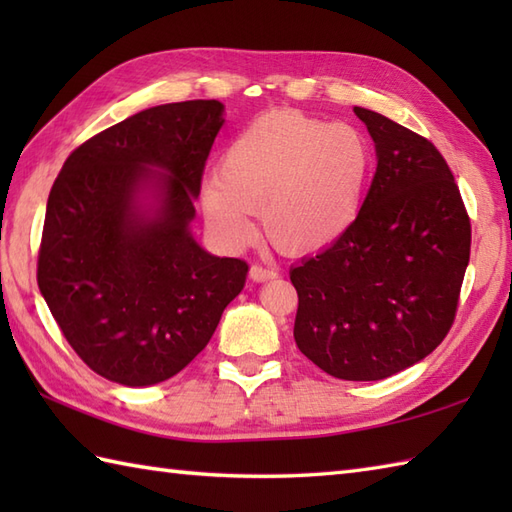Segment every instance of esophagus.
<instances>
[{
    "label": "esophagus",
    "mask_w": 512,
    "mask_h": 512,
    "mask_svg": "<svg viewBox=\"0 0 512 512\" xmlns=\"http://www.w3.org/2000/svg\"><path fill=\"white\" fill-rule=\"evenodd\" d=\"M248 275H250V279H253V281H268V279H275L277 277V270L253 264V266H250V270H248Z\"/></svg>",
    "instance_id": "1"
}]
</instances>
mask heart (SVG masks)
<instances>
[{
    "mask_svg": "<svg viewBox=\"0 0 512 512\" xmlns=\"http://www.w3.org/2000/svg\"><path fill=\"white\" fill-rule=\"evenodd\" d=\"M374 147L361 129L297 110L257 116L224 149L202 187V211L231 246L255 235L259 213L270 244L314 255L352 231L372 184Z\"/></svg>",
    "mask_w": 512,
    "mask_h": 512,
    "instance_id": "1",
    "label": "heart"
}]
</instances>
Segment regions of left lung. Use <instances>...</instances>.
I'll return each mask as SVG.
<instances>
[{"instance_id": "1", "label": "left lung", "mask_w": 512, "mask_h": 512, "mask_svg": "<svg viewBox=\"0 0 512 512\" xmlns=\"http://www.w3.org/2000/svg\"><path fill=\"white\" fill-rule=\"evenodd\" d=\"M354 114L376 145L363 213L332 248L290 270L301 354L341 380H380L449 334L471 255V220L433 147L387 116Z\"/></svg>"}]
</instances>
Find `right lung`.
Instances as JSON below:
<instances>
[{"mask_svg":"<svg viewBox=\"0 0 512 512\" xmlns=\"http://www.w3.org/2000/svg\"><path fill=\"white\" fill-rule=\"evenodd\" d=\"M222 125L220 101L149 107L76 147L52 184L37 284L72 350L118 385L176 376L244 288V259L189 231Z\"/></svg>","mask_w":512,"mask_h":512,"instance_id":"obj_1","label":"right lung"}]
</instances>
